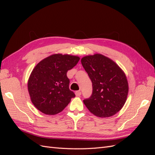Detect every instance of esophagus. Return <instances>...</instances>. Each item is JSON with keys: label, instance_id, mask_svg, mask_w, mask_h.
Wrapping results in <instances>:
<instances>
[{"label": "esophagus", "instance_id": "obj_1", "mask_svg": "<svg viewBox=\"0 0 155 155\" xmlns=\"http://www.w3.org/2000/svg\"><path fill=\"white\" fill-rule=\"evenodd\" d=\"M75 94H76V96H80L81 94V92L80 91H76V92H75Z\"/></svg>", "mask_w": 155, "mask_h": 155}]
</instances>
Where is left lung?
<instances>
[{"label": "left lung", "mask_w": 155, "mask_h": 155, "mask_svg": "<svg viewBox=\"0 0 155 155\" xmlns=\"http://www.w3.org/2000/svg\"><path fill=\"white\" fill-rule=\"evenodd\" d=\"M81 61L92 83V94L83 100L84 104L100 118L114 116L122 109L127 97L125 74L114 61L100 54L85 56Z\"/></svg>", "instance_id": "obj_1"}]
</instances>
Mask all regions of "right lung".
Instances as JSON below:
<instances>
[{"instance_id": "right-lung-1", "label": "right lung", "mask_w": 155, "mask_h": 155, "mask_svg": "<svg viewBox=\"0 0 155 155\" xmlns=\"http://www.w3.org/2000/svg\"><path fill=\"white\" fill-rule=\"evenodd\" d=\"M79 59L76 55L55 54L41 61L33 69L28 90L31 103L43 114L59 113L75 97L69 89L67 73Z\"/></svg>"}]
</instances>
